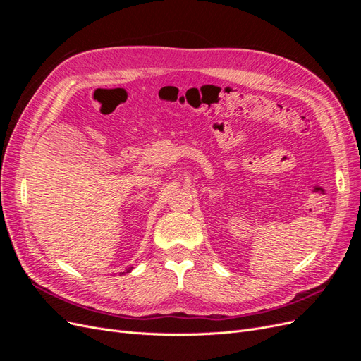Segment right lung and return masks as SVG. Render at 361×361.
<instances>
[{
    "label": "right lung",
    "instance_id": "add662e5",
    "mask_svg": "<svg viewBox=\"0 0 361 361\" xmlns=\"http://www.w3.org/2000/svg\"><path fill=\"white\" fill-rule=\"evenodd\" d=\"M130 269H133V268H129V269H126V272H129V271H130Z\"/></svg>",
    "mask_w": 361,
    "mask_h": 361
}]
</instances>
